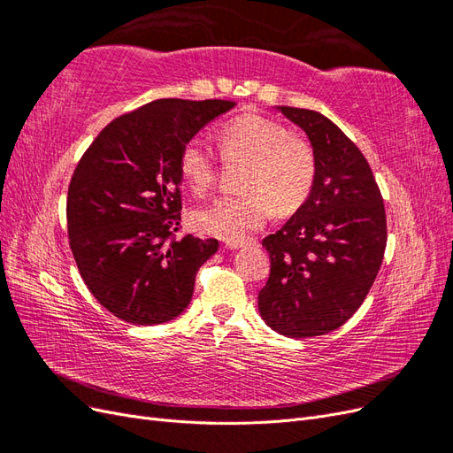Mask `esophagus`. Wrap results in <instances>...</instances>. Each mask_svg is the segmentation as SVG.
I'll return each mask as SVG.
<instances>
[{
    "label": "esophagus",
    "mask_w": 453,
    "mask_h": 453,
    "mask_svg": "<svg viewBox=\"0 0 453 453\" xmlns=\"http://www.w3.org/2000/svg\"><path fill=\"white\" fill-rule=\"evenodd\" d=\"M245 243H248V242H225V248L226 250H240V248H243Z\"/></svg>",
    "instance_id": "esophagus-1"
}]
</instances>
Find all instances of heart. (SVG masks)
<instances>
[{
	"label": "heart",
	"instance_id": "b5f03b06",
	"mask_svg": "<svg viewBox=\"0 0 453 453\" xmlns=\"http://www.w3.org/2000/svg\"><path fill=\"white\" fill-rule=\"evenodd\" d=\"M225 162H248L242 196H221L190 217L202 234L240 242L266 225L273 205L281 213L303 205L318 177V155L303 135L291 134L281 122L257 113L232 119L217 132ZM185 185L203 195L215 185L217 157L200 140H190L180 157Z\"/></svg>",
	"mask_w": 453,
	"mask_h": 453
}]
</instances>
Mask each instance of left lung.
<instances>
[{
	"mask_svg": "<svg viewBox=\"0 0 453 453\" xmlns=\"http://www.w3.org/2000/svg\"><path fill=\"white\" fill-rule=\"evenodd\" d=\"M280 109L308 134L318 177L296 213L263 240L270 278L258 311L283 336H321L365 303L386 251V208L366 158L333 120L311 109Z\"/></svg>",
	"mask_w": 453,
	"mask_h": 453,
	"instance_id": "obj_1",
	"label": "left lung"
}]
</instances>
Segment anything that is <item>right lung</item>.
<instances>
[{"instance_id": "1", "label": "right lung", "mask_w": 453, "mask_h": 453, "mask_svg": "<svg viewBox=\"0 0 453 453\" xmlns=\"http://www.w3.org/2000/svg\"><path fill=\"white\" fill-rule=\"evenodd\" d=\"M234 107L157 100L113 119L81 157L67 188L70 248L94 298L115 318L158 325L190 303L198 268L219 248L181 230L180 157Z\"/></svg>"}]
</instances>
